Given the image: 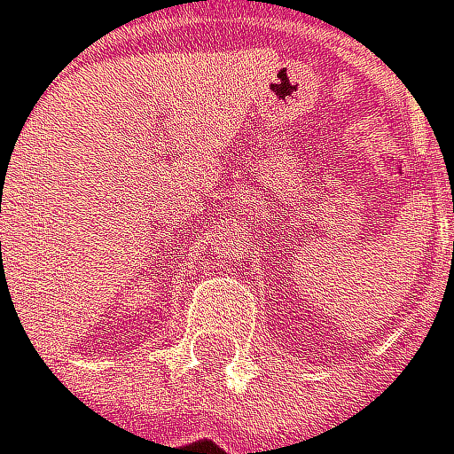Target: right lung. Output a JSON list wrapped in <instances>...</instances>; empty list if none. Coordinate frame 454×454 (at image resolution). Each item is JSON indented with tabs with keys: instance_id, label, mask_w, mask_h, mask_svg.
Instances as JSON below:
<instances>
[{
	"instance_id": "right-lung-1",
	"label": "right lung",
	"mask_w": 454,
	"mask_h": 454,
	"mask_svg": "<svg viewBox=\"0 0 454 454\" xmlns=\"http://www.w3.org/2000/svg\"><path fill=\"white\" fill-rule=\"evenodd\" d=\"M0 251H2V242H0Z\"/></svg>"
}]
</instances>
